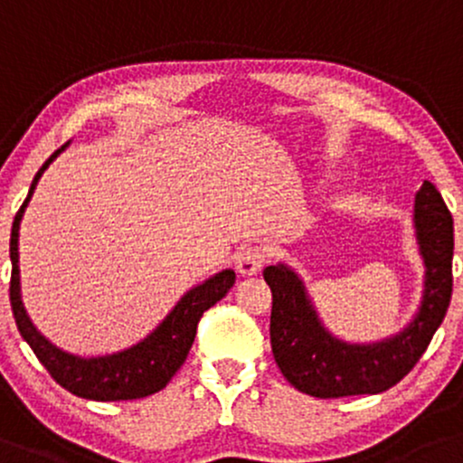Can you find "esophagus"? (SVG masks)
Listing matches in <instances>:
<instances>
[{
  "label": "esophagus",
  "instance_id": "34e87169",
  "mask_svg": "<svg viewBox=\"0 0 463 463\" xmlns=\"http://www.w3.org/2000/svg\"><path fill=\"white\" fill-rule=\"evenodd\" d=\"M267 249L260 247V245H251V247H245L241 253H238L236 258V269L241 275H253L258 273L260 269L264 267V262H267Z\"/></svg>",
  "mask_w": 463,
  "mask_h": 463
}]
</instances>
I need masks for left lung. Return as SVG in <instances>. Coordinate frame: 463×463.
<instances>
[{
	"mask_svg": "<svg viewBox=\"0 0 463 463\" xmlns=\"http://www.w3.org/2000/svg\"><path fill=\"white\" fill-rule=\"evenodd\" d=\"M415 238L424 260V293L413 321L376 344H345L321 324L299 275L287 264L264 269L271 287V347L284 378L315 398L387 392L413 370L444 321L453 295V216L430 181L415 194Z\"/></svg>",
	"mask_w": 463,
	"mask_h": 463,
	"instance_id": "left-lung-1",
	"label": "left lung"
}]
</instances>
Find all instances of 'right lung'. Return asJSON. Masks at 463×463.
Returning a JSON list of instances; mask_svg holds the SVG:
<instances>
[{
	"mask_svg": "<svg viewBox=\"0 0 463 463\" xmlns=\"http://www.w3.org/2000/svg\"><path fill=\"white\" fill-rule=\"evenodd\" d=\"M70 146H61L54 155L41 165L24 205L19 207L10 232V262H13V275H10V306H13L14 321L22 332L24 341L33 347L41 365L50 372V376L61 387L71 392L78 398L98 400V402H111V400H135L146 398L157 393L170 383L176 370L184 365L188 352L196 336V326L207 308L227 295V290L236 282V273L232 269L212 275L203 284H196L184 295L165 319L157 326L146 339L122 352H113L107 356H76L63 352L61 347L50 344L34 324L30 321L22 301V287H19V225L25 207H28L33 192L39 184L41 175L48 165Z\"/></svg>",
	"mask_w": 463,
	"mask_h": 463,
	"instance_id": "1",
	"label": "right lung"
}]
</instances>
